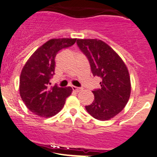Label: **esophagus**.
Segmentation results:
<instances>
[{
	"mask_svg": "<svg viewBox=\"0 0 157 157\" xmlns=\"http://www.w3.org/2000/svg\"><path fill=\"white\" fill-rule=\"evenodd\" d=\"M72 88H73V91H76V92H80V91L82 90L81 87H75V86H73Z\"/></svg>",
	"mask_w": 157,
	"mask_h": 157,
	"instance_id": "esophagus-1",
	"label": "esophagus"
}]
</instances>
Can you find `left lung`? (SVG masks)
Wrapping results in <instances>:
<instances>
[{
  "label": "left lung",
  "mask_w": 157,
  "mask_h": 157,
  "mask_svg": "<svg viewBox=\"0 0 157 157\" xmlns=\"http://www.w3.org/2000/svg\"><path fill=\"white\" fill-rule=\"evenodd\" d=\"M77 45L87 57L93 75L101 77V87L92 91L94 100L85 108L98 121H108L121 113L131 95L128 67L117 52L98 39H77Z\"/></svg>",
  "instance_id": "1"
}]
</instances>
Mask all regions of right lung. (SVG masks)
I'll use <instances>...</instances> for the list:
<instances>
[{"instance_id":"1","label":"right lung","mask_w":157,"mask_h":157,"mask_svg":"<svg viewBox=\"0 0 157 157\" xmlns=\"http://www.w3.org/2000/svg\"><path fill=\"white\" fill-rule=\"evenodd\" d=\"M76 38H53L38 48L24 65L19 78V94L26 106L40 117H52L61 111L71 87L49 86L55 73L58 52L74 44Z\"/></svg>"}]
</instances>
